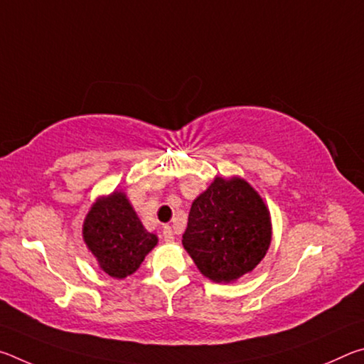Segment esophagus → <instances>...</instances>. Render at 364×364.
I'll use <instances>...</instances> for the list:
<instances>
[{"mask_svg": "<svg viewBox=\"0 0 364 364\" xmlns=\"http://www.w3.org/2000/svg\"><path fill=\"white\" fill-rule=\"evenodd\" d=\"M164 241H167V242H173L175 241V232H173V230H171V226H164Z\"/></svg>", "mask_w": 364, "mask_h": 364, "instance_id": "1", "label": "esophagus"}]
</instances>
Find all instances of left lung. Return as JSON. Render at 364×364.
Returning <instances> with one entry per match:
<instances>
[{
	"instance_id": "obj_1",
	"label": "left lung",
	"mask_w": 364,
	"mask_h": 364,
	"mask_svg": "<svg viewBox=\"0 0 364 364\" xmlns=\"http://www.w3.org/2000/svg\"><path fill=\"white\" fill-rule=\"evenodd\" d=\"M273 236L262 196L241 176H215L191 205L183 247L213 282H234L267 255Z\"/></svg>"
}]
</instances>
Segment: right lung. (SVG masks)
Here are the masks:
<instances>
[{
  "mask_svg": "<svg viewBox=\"0 0 364 364\" xmlns=\"http://www.w3.org/2000/svg\"><path fill=\"white\" fill-rule=\"evenodd\" d=\"M83 241L100 268L114 279L133 274L159 237L141 223L123 191L100 196L83 220Z\"/></svg>",
  "mask_w": 364,
  "mask_h": 364,
  "instance_id": "obj_1",
  "label": "right lung"
}]
</instances>
